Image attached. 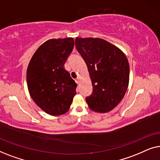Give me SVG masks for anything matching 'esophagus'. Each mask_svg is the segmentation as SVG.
Here are the masks:
<instances>
[{
  "label": "esophagus",
  "instance_id": "1",
  "mask_svg": "<svg viewBox=\"0 0 160 160\" xmlns=\"http://www.w3.org/2000/svg\"><path fill=\"white\" fill-rule=\"evenodd\" d=\"M75 82H76V84H79L80 83V78L79 77H78V78H76V79H75Z\"/></svg>",
  "mask_w": 160,
  "mask_h": 160
}]
</instances>
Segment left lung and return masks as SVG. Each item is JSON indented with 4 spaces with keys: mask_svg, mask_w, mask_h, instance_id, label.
<instances>
[{
    "mask_svg": "<svg viewBox=\"0 0 160 160\" xmlns=\"http://www.w3.org/2000/svg\"><path fill=\"white\" fill-rule=\"evenodd\" d=\"M75 45L92 84V93L86 98L87 105L95 112H108L121 102L128 89V59L119 48L101 38H76Z\"/></svg>",
    "mask_w": 160,
    "mask_h": 160,
    "instance_id": "8db88e82",
    "label": "left lung"
}]
</instances>
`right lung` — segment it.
Instances as JSON below:
<instances>
[{
    "label": "right lung",
    "mask_w": 160,
    "mask_h": 160,
    "mask_svg": "<svg viewBox=\"0 0 160 160\" xmlns=\"http://www.w3.org/2000/svg\"><path fill=\"white\" fill-rule=\"evenodd\" d=\"M73 46V38L50 39L39 47L28 65V91L48 114L66 113L76 95L77 84L64 66Z\"/></svg>",
    "instance_id": "add662e5"
}]
</instances>
